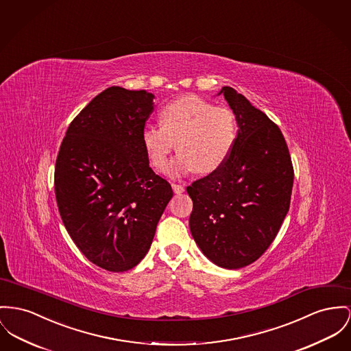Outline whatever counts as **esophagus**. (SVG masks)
Here are the masks:
<instances>
[{
	"label": "esophagus",
	"instance_id": "1",
	"mask_svg": "<svg viewBox=\"0 0 351 351\" xmlns=\"http://www.w3.org/2000/svg\"><path fill=\"white\" fill-rule=\"evenodd\" d=\"M171 186H173L174 193H177V194H180V193H184V191H185V186H184V185H180V184H173Z\"/></svg>",
	"mask_w": 351,
	"mask_h": 351
}]
</instances>
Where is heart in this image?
Wrapping results in <instances>:
<instances>
[{
    "mask_svg": "<svg viewBox=\"0 0 351 351\" xmlns=\"http://www.w3.org/2000/svg\"><path fill=\"white\" fill-rule=\"evenodd\" d=\"M238 137L237 117L229 108L215 106L198 95H184L167 102L161 110V125L147 123L142 129V145L157 170L169 169L170 154H180L170 173L198 170L209 174L228 162Z\"/></svg>",
    "mask_w": 351,
    "mask_h": 351,
    "instance_id": "obj_1",
    "label": "heart"
}]
</instances>
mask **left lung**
Wrapping results in <instances>:
<instances>
[{
  "instance_id": "obj_1",
  "label": "left lung",
  "mask_w": 351,
  "mask_h": 351,
  "mask_svg": "<svg viewBox=\"0 0 351 351\" xmlns=\"http://www.w3.org/2000/svg\"><path fill=\"white\" fill-rule=\"evenodd\" d=\"M221 93L237 117V143L226 164L186 187L190 232L215 265L241 269L256 262L280 232L294 169L278 125L233 88Z\"/></svg>"
}]
</instances>
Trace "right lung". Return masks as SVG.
Masks as SVG:
<instances>
[{
    "mask_svg": "<svg viewBox=\"0 0 351 351\" xmlns=\"http://www.w3.org/2000/svg\"><path fill=\"white\" fill-rule=\"evenodd\" d=\"M153 98L119 86L98 94L71 121L56 161V199L68 233L92 263L113 273L146 256L173 197L142 145Z\"/></svg>",
    "mask_w": 351,
    "mask_h": 351,
    "instance_id": "1",
    "label": "right lung"
}]
</instances>
